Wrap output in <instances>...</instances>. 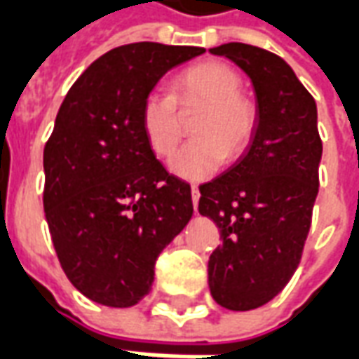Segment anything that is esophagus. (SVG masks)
Listing matches in <instances>:
<instances>
[{
	"mask_svg": "<svg viewBox=\"0 0 359 359\" xmlns=\"http://www.w3.org/2000/svg\"><path fill=\"white\" fill-rule=\"evenodd\" d=\"M192 203H194V210H196V205H198V200H200V190H198V187H192Z\"/></svg>",
	"mask_w": 359,
	"mask_h": 359,
	"instance_id": "esophagus-1",
	"label": "esophagus"
}]
</instances>
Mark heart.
I'll return each mask as SVG.
<instances>
[{
    "instance_id": "1",
    "label": "heart",
    "mask_w": 359,
    "mask_h": 359,
    "mask_svg": "<svg viewBox=\"0 0 359 359\" xmlns=\"http://www.w3.org/2000/svg\"><path fill=\"white\" fill-rule=\"evenodd\" d=\"M241 73L223 61H202L172 81V92L151 90L140 107V126L149 149L171 156L184 134L180 111L203 107L192 125L196 138L171 159V171L187 180H205L226 159L248 149L257 128V105L242 94Z\"/></svg>"
}]
</instances>
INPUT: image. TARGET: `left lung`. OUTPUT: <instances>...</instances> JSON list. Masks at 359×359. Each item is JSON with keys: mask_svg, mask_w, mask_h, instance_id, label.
Wrapping results in <instances>:
<instances>
[{"mask_svg": "<svg viewBox=\"0 0 359 359\" xmlns=\"http://www.w3.org/2000/svg\"><path fill=\"white\" fill-rule=\"evenodd\" d=\"M210 51L248 74L257 100V128L248 149L200 187L198 203L223 238L208 264L211 296L223 308L248 311L273 300L300 264L323 144L316 100L285 59L241 42Z\"/></svg>", "mask_w": 359, "mask_h": 359, "instance_id": "obj_1", "label": "left lung"}]
</instances>
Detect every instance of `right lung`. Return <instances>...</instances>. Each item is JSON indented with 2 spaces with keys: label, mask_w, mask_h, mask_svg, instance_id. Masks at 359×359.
Instances as JSON below:
<instances>
[{
  "label": "right lung",
  "mask_w": 359,
  "mask_h": 359,
  "mask_svg": "<svg viewBox=\"0 0 359 359\" xmlns=\"http://www.w3.org/2000/svg\"><path fill=\"white\" fill-rule=\"evenodd\" d=\"M203 48L138 42L95 59L59 107L43 148V211L67 278L86 298L130 308L159 254L192 217L190 184L169 175L140 126L144 97Z\"/></svg>",
  "instance_id": "add662e5"
}]
</instances>
